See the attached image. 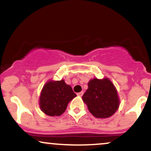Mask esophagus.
I'll return each mask as SVG.
<instances>
[{"mask_svg": "<svg viewBox=\"0 0 151 151\" xmlns=\"http://www.w3.org/2000/svg\"><path fill=\"white\" fill-rule=\"evenodd\" d=\"M83 93H84V91H81V92L77 93V96H82V95H83Z\"/></svg>", "mask_w": 151, "mask_h": 151, "instance_id": "34e87169", "label": "esophagus"}]
</instances>
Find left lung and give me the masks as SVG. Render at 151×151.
<instances>
[{"mask_svg":"<svg viewBox=\"0 0 151 151\" xmlns=\"http://www.w3.org/2000/svg\"><path fill=\"white\" fill-rule=\"evenodd\" d=\"M82 99L92 115L99 119L110 117L119 106L116 89L106 78L90 80Z\"/></svg>","mask_w":151,"mask_h":151,"instance_id":"8db88e82","label":"left lung"}]
</instances>
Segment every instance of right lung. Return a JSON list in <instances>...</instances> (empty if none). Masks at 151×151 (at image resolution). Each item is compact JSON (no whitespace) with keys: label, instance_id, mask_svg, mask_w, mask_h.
<instances>
[{"label":"right lung","instance_id":"1","mask_svg":"<svg viewBox=\"0 0 151 151\" xmlns=\"http://www.w3.org/2000/svg\"><path fill=\"white\" fill-rule=\"evenodd\" d=\"M76 96L71 86L65 81H50L43 86L40 97L41 110L50 116H58L65 111L67 104Z\"/></svg>","mask_w":151,"mask_h":151}]
</instances>
